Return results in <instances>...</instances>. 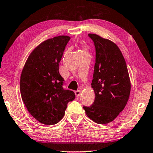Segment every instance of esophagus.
Segmentation results:
<instances>
[{
	"label": "esophagus",
	"instance_id": "1",
	"mask_svg": "<svg viewBox=\"0 0 153 153\" xmlns=\"http://www.w3.org/2000/svg\"><path fill=\"white\" fill-rule=\"evenodd\" d=\"M75 94H76V97H79L81 94V91L80 90H77L76 91H75Z\"/></svg>",
	"mask_w": 153,
	"mask_h": 153
}]
</instances>
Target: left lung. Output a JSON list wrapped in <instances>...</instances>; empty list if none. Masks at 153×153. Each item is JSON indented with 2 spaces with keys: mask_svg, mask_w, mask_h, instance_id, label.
I'll use <instances>...</instances> for the list:
<instances>
[{
  "mask_svg": "<svg viewBox=\"0 0 153 153\" xmlns=\"http://www.w3.org/2000/svg\"><path fill=\"white\" fill-rule=\"evenodd\" d=\"M95 47V64L91 87L95 100L84 106L86 115L93 122L106 124L124 110L131 93V81L126 61L119 47L110 40L88 33Z\"/></svg>",
  "mask_w": 153,
  "mask_h": 153,
  "instance_id": "obj_1",
  "label": "left lung"
}]
</instances>
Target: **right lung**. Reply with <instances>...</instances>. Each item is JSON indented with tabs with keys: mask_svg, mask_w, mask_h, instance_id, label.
I'll list each match as a JSON object with an SVG mask.
<instances>
[{
	"mask_svg": "<svg viewBox=\"0 0 153 153\" xmlns=\"http://www.w3.org/2000/svg\"><path fill=\"white\" fill-rule=\"evenodd\" d=\"M59 36L44 41L33 50L20 76L21 97L27 110L38 122L56 124L62 119L67 104L76 97L63 88L59 63L70 40Z\"/></svg>",
	"mask_w": 153,
	"mask_h": 153,
	"instance_id": "1",
	"label": "right lung"
}]
</instances>
